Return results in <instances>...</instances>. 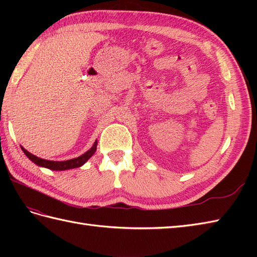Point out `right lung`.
I'll use <instances>...</instances> for the list:
<instances>
[{"label": "right lung", "mask_w": 257, "mask_h": 257, "mask_svg": "<svg viewBox=\"0 0 257 257\" xmlns=\"http://www.w3.org/2000/svg\"><path fill=\"white\" fill-rule=\"evenodd\" d=\"M21 149L23 150L24 154L26 155V157L29 159L34 162L35 165L40 166V167H44L50 169V170H55V171H63V170H68V169H74V168H78L84 165V163L89 159V158L95 154V151L97 149V141H95V144L92 145L91 148L86 151L84 155H81L78 158H74V159L70 160H66V161H51V160H45L42 159V158H38L34 155H32L31 152L27 151L26 149H24L23 147L21 146Z\"/></svg>", "instance_id": "right-lung-1"}]
</instances>
